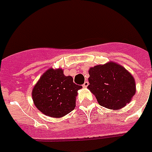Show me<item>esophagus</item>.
<instances>
[{
    "label": "esophagus",
    "mask_w": 152,
    "mask_h": 152,
    "mask_svg": "<svg viewBox=\"0 0 152 152\" xmlns=\"http://www.w3.org/2000/svg\"><path fill=\"white\" fill-rule=\"evenodd\" d=\"M88 85H89V83L87 82V81H85L84 83L83 84V87H87V86H88Z\"/></svg>",
    "instance_id": "1"
}]
</instances>
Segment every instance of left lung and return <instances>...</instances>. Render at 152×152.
I'll use <instances>...</instances> for the list:
<instances>
[{
    "label": "left lung",
    "mask_w": 152,
    "mask_h": 152,
    "mask_svg": "<svg viewBox=\"0 0 152 152\" xmlns=\"http://www.w3.org/2000/svg\"><path fill=\"white\" fill-rule=\"evenodd\" d=\"M87 88L95 96L100 105L119 110L131 102L136 94V83L132 74L113 61L90 68Z\"/></svg>",
    "instance_id": "obj_1"
}]
</instances>
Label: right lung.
<instances>
[{
	"label": "right lung",
	"instance_id": "obj_1",
	"mask_svg": "<svg viewBox=\"0 0 152 152\" xmlns=\"http://www.w3.org/2000/svg\"><path fill=\"white\" fill-rule=\"evenodd\" d=\"M82 86L65 76L61 69L50 68L40 76L32 91L33 103L39 111L52 118H61L76 107L77 91Z\"/></svg>",
	"mask_w": 152,
	"mask_h": 152
}]
</instances>
